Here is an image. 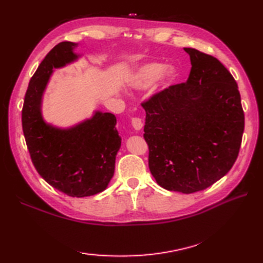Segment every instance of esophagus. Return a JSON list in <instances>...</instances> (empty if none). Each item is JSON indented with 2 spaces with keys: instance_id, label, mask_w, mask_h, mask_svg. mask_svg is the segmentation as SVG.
<instances>
[{
  "instance_id": "34e87169",
  "label": "esophagus",
  "mask_w": 263,
  "mask_h": 263,
  "mask_svg": "<svg viewBox=\"0 0 263 263\" xmlns=\"http://www.w3.org/2000/svg\"><path fill=\"white\" fill-rule=\"evenodd\" d=\"M131 123H132L133 128H135L136 131H140L143 126V123H142V120L140 119V117H133V119L131 120Z\"/></svg>"
}]
</instances>
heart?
Listing matches in <instances>:
<instances>
[{"instance_id":"1","label":"heart","mask_w":263,"mask_h":263,"mask_svg":"<svg viewBox=\"0 0 263 263\" xmlns=\"http://www.w3.org/2000/svg\"><path fill=\"white\" fill-rule=\"evenodd\" d=\"M161 76L164 83L170 82L174 77V70L161 63H148L140 66L127 81L128 87L136 90H146Z\"/></svg>"}]
</instances>
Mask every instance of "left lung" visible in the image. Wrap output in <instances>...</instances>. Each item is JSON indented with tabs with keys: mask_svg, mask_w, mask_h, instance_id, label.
<instances>
[{
	"mask_svg": "<svg viewBox=\"0 0 263 263\" xmlns=\"http://www.w3.org/2000/svg\"><path fill=\"white\" fill-rule=\"evenodd\" d=\"M184 51L192 65L186 82L141 105L150 172L161 187L189 194L230 172L241 147L244 111L230 71L211 55Z\"/></svg>",
	"mask_w": 263,
	"mask_h": 263,
	"instance_id": "1",
	"label": "left lung"
}]
</instances>
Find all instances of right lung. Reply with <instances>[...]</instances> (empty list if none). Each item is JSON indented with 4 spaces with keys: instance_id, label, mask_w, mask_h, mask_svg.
Listing matches in <instances>:
<instances>
[{
    "instance_id": "add662e5",
    "label": "right lung",
    "mask_w": 263,
    "mask_h": 263,
    "mask_svg": "<svg viewBox=\"0 0 263 263\" xmlns=\"http://www.w3.org/2000/svg\"><path fill=\"white\" fill-rule=\"evenodd\" d=\"M78 44H58L39 64L28 86L22 107V130L38 174L49 185L70 197L103 192L114 175L121 147L116 117L96 110L92 117L68 128L48 124L42 115V99L53 69L80 58Z\"/></svg>"
}]
</instances>
